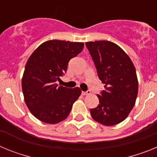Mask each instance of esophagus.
<instances>
[{
	"label": "esophagus",
	"mask_w": 157,
	"mask_h": 157,
	"mask_svg": "<svg viewBox=\"0 0 157 157\" xmlns=\"http://www.w3.org/2000/svg\"><path fill=\"white\" fill-rule=\"evenodd\" d=\"M90 94V91L87 90V91H82V95H88V94Z\"/></svg>",
	"instance_id": "obj_1"
}]
</instances>
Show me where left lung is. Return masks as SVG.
Returning <instances> with one entry per match:
<instances>
[{
    "label": "left lung",
    "instance_id": "8db88e82",
    "mask_svg": "<svg viewBox=\"0 0 157 157\" xmlns=\"http://www.w3.org/2000/svg\"><path fill=\"white\" fill-rule=\"evenodd\" d=\"M105 90L98 94L99 105L90 109L95 121L105 126L121 123L135 105L138 82L136 70L127 54L109 41L86 43Z\"/></svg>",
    "mask_w": 157,
    "mask_h": 157
}]
</instances>
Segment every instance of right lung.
I'll use <instances>...</instances> for the list:
<instances>
[{"label":"right lung","mask_w":157,"mask_h":157,"mask_svg":"<svg viewBox=\"0 0 157 157\" xmlns=\"http://www.w3.org/2000/svg\"><path fill=\"white\" fill-rule=\"evenodd\" d=\"M83 47L82 42L50 40L37 47L27 60L22 78L23 96L29 110L41 121L55 124L64 120L81 95L78 87L59 86L56 82Z\"/></svg>","instance_id":"add662e5"}]
</instances>
